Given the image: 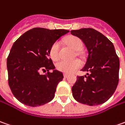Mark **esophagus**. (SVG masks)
I'll return each mask as SVG.
<instances>
[{"mask_svg":"<svg viewBox=\"0 0 125 125\" xmlns=\"http://www.w3.org/2000/svg\"><path fill=\"white\" fill-rule=\"evenodd\" d=\"M68 77V75L67 74H64V78H67Z\"/></svg>","mask_w":125,"mask_h":125,"instance_id":"1","label":"esophagus"}]
</instances>
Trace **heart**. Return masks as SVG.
Listing matches in <instances>:
<instances>
[{
	"label": "heart",
	"instance_id": "heart-1",
	"mask_svg": "<svg viewBox=\"0 0 125 125\" xmlns=\"http://www.w3.org/2000/svg\"><path fill=\"white\" fill-rule=\"evenodd\" d=\"M64 42L69 47L74 50H79L83 47V42L79 38L76 36H68L64 39ZM60 42H55L49 49V56L53 61H56L60 56ZM82 65L80 61L78 59H73L72 61H61L56 64V69L64 73H72L80 68Z\"/></svg>",
	"mask_w": 125,
	"mask_h": 125
}]
</instances>
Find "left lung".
<instances>
[{
  "label": "left lung",
  "instance_id": "left-lung-1",
  "mask_svg": "<svg viewBox=\"0 0 125 125\" xmlns=\"http://www.w3.org/2000/svg\"><path fill=\"white\" fill-rule=\"evenodd\" d=\"M87 50V58L81 70L87 76H77L72 91L80 103L95 106L105 103L115 92L119 80L120 61L113 43L103 33L92 28L71 31Z\"/></svg>",
  "mask_w": 125,
  "mask_h": 125
}]
</instances>
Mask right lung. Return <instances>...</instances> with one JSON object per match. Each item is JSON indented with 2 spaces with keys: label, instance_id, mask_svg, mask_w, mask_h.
I'll return each mask as SVG.
<instances>
[{
  "label": "right lung",
  "instance_id": "obj_1",
  "mask_svg": "<svg viewBox=\"0 0 125 125\" xmlns=\"http://www.w3.org/2000/svg\"><path fill=\"white\" fill-rule=\"evenodd\" d=\"M69 31L66 29L33 28L15 41L7 60L8 83L15 98L30 107L43 105L55 96L62 73L49 58L52 45ZM51 69L53 72L50 73ZM41 70L48 72L41 75Z\"/></svg>",
  "mask_w": 125,
  "mask_h": 125
}]
</instances>
